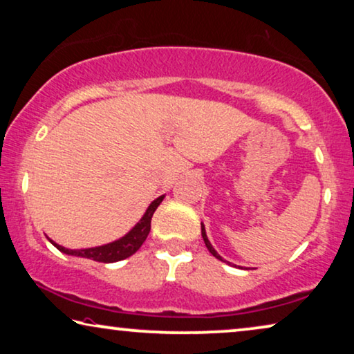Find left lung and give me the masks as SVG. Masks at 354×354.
I'll list each match as a JSON object with an SVG mask.
<instances>
[{
	"mask_svg": "<svg viewBox=\"0 0 354 354\" xmlns=\"http://www.w3.org/2000/svg\"><path fill=\"white\" fill-rule=\"evenodd\" d=\"M201 235H203V240H205V245H206V248L209 250V253H211L212 256H214V258L221 259V261H224V259L221 258L219 254H217V251H216L214 248H212V245L209 243V240H207V236H206V230H205V225H203V224H201ZM224 263H225V261H224Z\"/></svg>",
	"mask_w": 354,
	"mask_h": 354,
	"instance_id": "obj_1",
	"label": "left lung"
}]
</instances>
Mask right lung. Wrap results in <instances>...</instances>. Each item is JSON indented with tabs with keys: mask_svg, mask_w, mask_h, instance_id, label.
I'll list each match as a JSON object with an SVG mask.
<instances>
[{
	"mask_svg": "<svg viewBox=\"0 0 354 354\" xmlns=\"http://www.w3.org/2000/svg\"><path fill=\"white\" fill-rule=\"evenodd\" d=\"M162 198L164 196L156 198V200L148 206L145 216L140 219L138 224L135 225L127 235L122 236V239L118 241H113V243L109 245L96 246V248H86V250H67L64 246H59L57 243H55L53 240L50 241L56 246L57 250L62 251V253L82 256V258L98 261V263H115V261L125 259L129 258V256H132L135 251L143 245V241L147 240L149 230H151V217L154 214V211H156V207L159 206V203L162 201Z\"/></svg>",
	"mask_w": 354,
	"mask_h": 354,
	"instance_id": "right-lung-1",
	"label": "right lung"
}]
</instances>
